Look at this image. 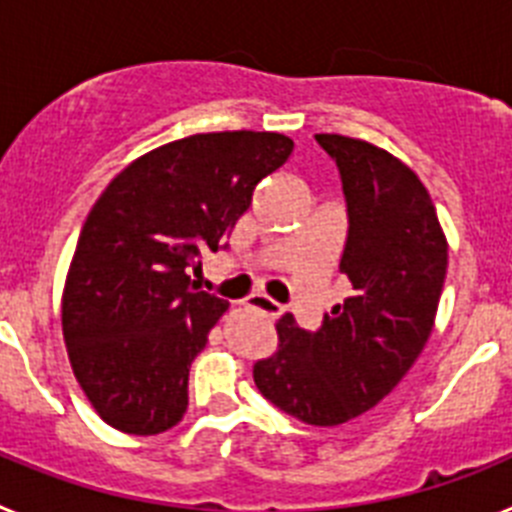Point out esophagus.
<instances>
[{"label": "esophagus", "mask_w": 512, "mask_h": 512, "mask_svg": "<svg viewBox=\"0 0 512 512\" xmlns=\"http://www.w3.org/2000/svg\"><path fill=\"white\" fill-rule=\"evenodd\" d=\"M246 305L251 307V310H256V312H261V315H266V318H269V320L282 318V312H284V307L279 305V302L269 300V297H266V295H253L251 300L246 302Z\"/></svg>", "instance_id": "obj_1"}]
</instances>
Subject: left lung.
<instances>
[{"label":"left lung","mask_w":512,"mask_h":512,"mask_svg":"<svg viewBox=\"0 0 512 512\" xmlns=\"http://www.w3.org/2000/svg\"><path fill=\"white\" fill-rule=\"evenodd\" d=\"M341 174L346 243L341 274L354 292L305 330L277 323L279 348L253 364V382L282 413L341 425L372 410L408 374L436 320L449 248L428 189L366 140L315 135Z\"/></svg>","instance_id":"obj_1"}]
</instances>
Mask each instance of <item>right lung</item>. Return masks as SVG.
<instances>
[{
    "instance_id": "add662e5",
    "label": "right lung",
    "mask_w": 512,
    "mask_h": 512,
    "mask_svg": "<svg viewBox=\"0 0 512 512\" xmlns=\"http://www.w3.org/2000/svg\"><path fill=\"white\" fill-rule=\"evenodd\" d=\"M295 143L279 133H202L122 169L81 228L63 289V338L81 390L122 433L184 418L189 366L228 302L202 292V253L228 248L256 184Z\"/></svg>"
}]
</instances>
